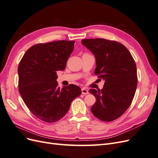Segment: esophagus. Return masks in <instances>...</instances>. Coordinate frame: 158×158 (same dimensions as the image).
Instances as JSON below:
<instances>
[{
  "label": "esophagus",
  "mask_w": 158,
  "mask_h": 158,
  "mask_svg": "<svg viewBox=\"0 0 158 158\" xmlns=\"http://www.w3.org/2000/svg\"><path fill=\"white\" fill-rule=\"evenodd\" d=\"M82 93L84 95H86V94H89V91L88 90V89H86L85 88H83L82 89Z\"/></svg>",
  "instance_id": "1"
}]
</instances>
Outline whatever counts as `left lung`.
Here are the masks:
<instances>
[{"label":"left lung","instance_id":"8db88e82","mask_svg":"<svg viewBox=\"0 0 158 158\" xmlns=\"http://www.w3.org/2000/svg\"><path fill=\"white\" fill-rule=\"evenodd\" d=\"M82 44L95 57V74L105 80L102 90H89L96 98L91 111L99 120L113 121L127 111L135 96L138 81L135 60L127 47L115 41L85 39Z\"/></svg>","mask_w":158,"mask_h":158}]
</instances>
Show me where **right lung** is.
Listing matches in <instances>:
<instances>
[{"mask_svg":"<svg viewBox=\"0 0 158 158\" xmlns=\"http://www.w3.org/2000/svg\"><path fill=\"white\" fill-rule=\"evenodd\" d=\"M74 41H55L31 46L18 65L19 92L34 115L55 123L68 112L73 100L82 94L79 86L60 88L56 71L64 70Z\"/></svg>","mask_w":158,"mask_h":158,"instance_id":"1","label":"right lung"}]
</instances>
